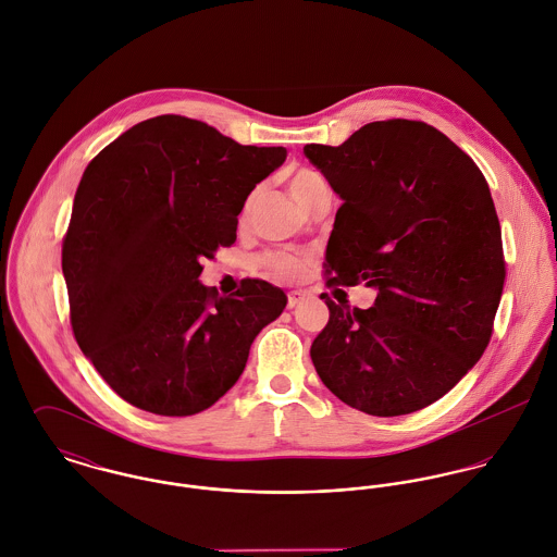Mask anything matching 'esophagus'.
<instances>
[{
    "label": "esophagus",
    "mask_w": 557,
    "mask_h": 557,
    "mask_svg": "<svg viewBox=\"0 0 557 557\" xmlns=\"http://www.w3.org/2000/svg\"><path fill=\"white\" fill-rule=\"evenodd\" d=\"M306 297H304V293H299V290H293V293H288V308H297V306H301V301H304Z\"/></svg>",
    "instance_id": "34e87169"
}]
</instances>
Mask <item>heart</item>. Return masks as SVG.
Masks as SVG:
<instances>
[{
	"label": "heart",
	"mask_w": 557,
	"mask_h": 557,
	"mask_svg": "<svg viewBox=\"0 0 557 557\" xmlns=\"http://www.w3.org/2000/svg\"><path fill=\"white\" fill-rule=\"evenodd\" d=\"M318 184H324V180L318 173L304 169V171L293 175V180H290V194L299 202L308 194L309 189L318 186ZM249 202H251V198H249L248 205ZM264 262L271 269V273H275L280 277H286V280H295V277H299L304 273V260L297 258V256H290V253H273V256H267Z\"/></svg>",
	"instance_id": "1"
}]
</instances>
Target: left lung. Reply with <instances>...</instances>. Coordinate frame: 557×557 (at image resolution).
<instances>
[{"label":"left lung","instance_id":"left-lung-1","mask_svg":"<svg viewBox=\"0 0 557 557\" xmlns=\"http://www.w3.org/2000/svg\"><path fill=\"white\" fill-rule=\"evenodd\" d=\"M304 153L342 198L326 284L366 282L370 309L324 299L311 344L324 386L371 417L417 412L483 357L504 288L492 191L468 153L423 122L388 120Z\"/></svg>","mask_w":557,"mask_h":557}]
</instances>
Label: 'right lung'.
Listing matches in <instances>:
<instances>
[{
	"instance_id": "add662e5",
	"label": "right lung",
	"mask_w": 557,
	"mask_h": 557,
	"mask_svg": "<svg viewBox=\"0 0 557 557\" xmlns=\"http://www.w3.org/2000/svg\"><path fill=\"white\" fill-rule=\"evenodd\" d=\"M286 160L182 115L132 125L85 169L63 242L83 355L127 404L189 417L235 386L256 335L286 308L246 280L220 297L200 260L237 239L249 191Z\"/></svg>"
}]
</instances>
